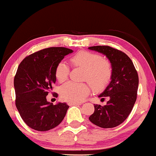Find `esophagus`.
Returning a JSON list of instances; mask_svg holds the SVG:
<instances>
[{
  "mask_svg": "<svg viewBox=\"0 0 156 156\" xmlns=\"http://www.w3.org/2000/svg\"><path fill=\"white\" fill-rule=\"evenodd\" d=\"M68 105H70V106H71V105H81L80 102H69L68 103Z\"/></svg>",
  "mask_w": 156,
  "mask_h": 156,
  "instance_id": "1",
  "label": "esophagus"
}]
</instances>
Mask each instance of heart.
<instances>
[{
	"label": "heart",
	"instance_id": "1",
	"mask_svg": "<svg viewBox=\"0 0 156 156\" xmlns=\"http://www.w3.org/2000/svg\"><path fill=\"white\" fill-rule=\"evenodd\" d=\"M72 66L84 69L83 80L87 81L95 93L104 91L112 78L113 69L111 63L104 59L100 54L87 51H80L69 59ZM69 67L64 62L57 64L55 76L59 83H63L69 78ZM90 89L87 83L76 84L69 82L61 86V99L71 102L82 101L90 93Z\"/></svg>",
	"mask_w": 156,
	"mask_h": 156
}]
</instances>
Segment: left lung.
Returning <instances> with one entry per match:
<instances>
[{"label": "left lung", "instance_id": "1", "mask_svg": "<svg viewBox=\"0 0 156 156\" xmlns=\"http://www.w3.org/2000/svg\"><path fill=\"white\" fill-rule=\"evenodd\" d=\"M105 54L112 66L110 83L99 98H108L107 105H94L95 111L89 119L101 128L119 126L128 117L137 98L139 76L131 58L124 52L109 46L88 47Z\"/></svg>", "mask_w": 156, "mask_h": 156}]
</instances>
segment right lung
<instances>
[{"label": "right lung", "instance_id": "add662e5", "mask_svg": "<svg viewBox=\"0 0 156 156\" xmlns=\"http://www.w3.org/2000/svg\"><path fill=\"white\" fill-rule=\"evenodd\" d=\"M72 52L65 47H49L26 56L20 63L14 78L15 105L30 128L49 131L65 117L69 105L65 102L53 105L47 102L46 96L56 83L57 64Z\"/></svg>", "mask_w": 156, "mask_h": 156}]
</instances>
